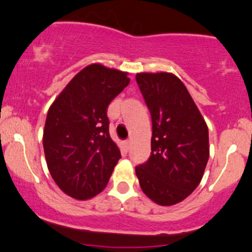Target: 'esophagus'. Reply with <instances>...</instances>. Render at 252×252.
<instances>
[{"label":"esophagus","instance_id":"esophagus-1","mask_svg":"<svg viewBox=\"0 0 252 252\" xmlns=\"http://www.w3.org/2000/svg\"><path fill=\"white\" fill-rule=\"evenodd\" d=\"M124 147H125L126 151H129V148H131V140H126L124 142Z\"/></svg>","mask_w":252,"mask_h":252}]
</instances>
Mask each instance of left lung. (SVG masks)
<instances>
[{
	"label": "left lung",
	"mask_w": 252,
	"mask_h": 252,
	"mask_svg": "<svg viewBox=\"0 0 252 252\" xmlns=\"http://www.w3.org/2000/svg\"><path fill=\"white\" fill-rule=\"evenodd\" d=\"M152 117L151 157L135 167L146 196L173 206L200 185L209 159V133L191 95L175 74L136 73Z\"/></svg>",
	"instance_id": "1"
}]
</instances>
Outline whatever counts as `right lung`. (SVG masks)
<instances>
[{
	"label": "right lung",
	"instance_id": "add662e5",
	"mask_svg": "<svg viewBox=\"0 0 252 252\" xmlns=\"http://www.w3.org/2000/svg\"><path fill=\"white\" fill-rule=\"evenodd\" d=\"M128 84L127 72L88 65L49 108L43 132L46 164L61 190L76 200L104 190L121 158L108 132L106 112Z\"/></svg>",
	"mask_w": 252,
	"mask_h": 252
}]
</instances>
